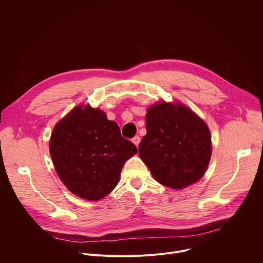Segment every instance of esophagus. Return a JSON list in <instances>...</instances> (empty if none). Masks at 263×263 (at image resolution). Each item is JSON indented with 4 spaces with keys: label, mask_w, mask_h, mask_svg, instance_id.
Returning a JSON list of instances; mask_svg holds the SVG:
<instances>
[{
    "label": "esophagus",
    "mask_w": 263,
    "mask_h": 263,
    "mask_svg": "<svg viewBox=\"0 0 263 263\" xmlns=\"http://www.w3.org/2000/svg\"><path fill=\"white\" fill-rule=\"evenodd\" d=\"M132 142H133L136 146H138V144H139V142H140V137H139L138 135L134 136V137L132 138Z\"/></svg>",
    "instance_id": "obj_1"
}]
</instances>
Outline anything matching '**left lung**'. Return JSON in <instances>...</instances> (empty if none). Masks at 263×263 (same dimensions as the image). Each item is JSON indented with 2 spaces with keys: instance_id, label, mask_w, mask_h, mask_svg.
<instances>
[{
  "instance_id": "8db88e82",
  "label": "left lung",
  "mask_w": 263,
  "mask_h": 263,
  "mask_svg": "<svg viewBox=\"0 0 263 263\" xmlns=\"http://www.w3.org/2000/svg\"><path fill=\"white\" fill-rule=\"evenodd\" d=\"M138 154L154 179L172 190L197 183L208 167L212 142L207 124L180 101H159L145 115Z\"/></svg>"
}]
</instances>
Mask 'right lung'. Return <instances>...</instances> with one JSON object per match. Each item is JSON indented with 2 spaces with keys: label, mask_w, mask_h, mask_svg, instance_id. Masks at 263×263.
<instances>
[{
  "label": "right lung",
  "mask_w": 263,
  "mask_h": 263,
  "mask_svg": "<svg viewBox=\"0 0 263 263\" xmlns=\"http://www.w3.org/2000/svg\"><path fill=\"white\" fill-rule=\"evenodd\" d=\"M50 155L66 189L81 199L99 201L120 182L124 163L137 153L118 124L100 108L80 104L54 127Z\"/></svg>",
  "instance_id": "1"
}]
</instances>
